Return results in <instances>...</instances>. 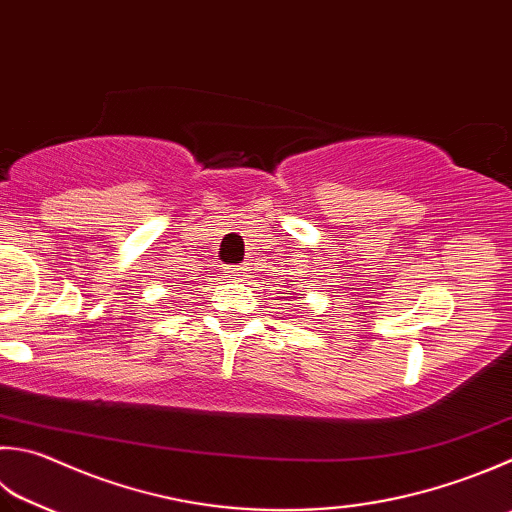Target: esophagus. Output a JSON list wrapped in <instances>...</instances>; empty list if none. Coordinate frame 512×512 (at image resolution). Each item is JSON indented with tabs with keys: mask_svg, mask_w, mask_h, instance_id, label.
Instances as JSON below:
<instances>
[{
	"mask_svg": "<svg viewBox=\"0 0 512 512\" xmlns=\"http://www.w3.org/2000/svg\"><path fill=\"white\" fill-rule=\"evenodd\" d=\"M245 272L247 269L243 265H229V267H225V278L227 281H238V278L245 276Z\"/></svg>",
	"mask_w": 512,
	"mask_h": 512,
	"instance_id": "obj_1",
	"label": "esophagus"
}]
</instances>
